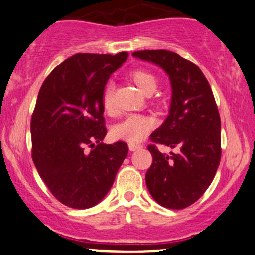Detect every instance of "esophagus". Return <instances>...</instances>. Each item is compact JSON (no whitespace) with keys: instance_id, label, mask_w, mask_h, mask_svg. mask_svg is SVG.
<instances>
[{"instance_id":"1","label":"esophagus","mask_w":255,"mask_h":255,"mask_svg":"<svg viewBox=\"0 0 255 255\" xmlns=\"http://www.w3.org/2000/svg\"><path fill=\"white\" fill-rule=\"evenodd\" d=\"M128 147H129V151L134 152V151L139 150V148H141L142 146L140 144H128Z\"/></svg>"}]
</instances>
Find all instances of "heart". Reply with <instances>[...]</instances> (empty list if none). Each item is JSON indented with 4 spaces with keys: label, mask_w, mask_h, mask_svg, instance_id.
I'll list each match as a JSON object with an SVG mask.
<instances>
[{
    "label": "heart",
    "mask_w": 255,
    "mask_h": 255,
    "mask_svg": "<svg viewBox=\"0 0 255 255\" xmlns=\"http://www.w3.org/2000/svg\"><path fill=\"white\" fill-rule=\"evenodd\" d=\"M129 80L137 87V90L146 96H150L157 90L158 84H159V78L154 74L153 72L148 71L146 68H136L133 69L128 75ZM153 103L157 107H162L163 99H154ZM102 104L105 111L113 113L115 109V103H114V91L113 87L108 86L104 90L103 97H102ZM156 122L153 119L148 118L145 115H129L127 116L124 121H121L115 127L113 128V136L118 140H124L130 144H136L141 141L147 133L153 129Z\"/></svg>",
    "instance_id": "heart-1"
}]
</instances>
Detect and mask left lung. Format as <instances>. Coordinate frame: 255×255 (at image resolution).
<instances>
[{
  "mask_svg": "<svg viewBox=\"0 0 255 255\" xmlns=\"http://www.w3.org/2000/svg\"><path fill=\"white\" fill-rule=\"evenodd\" d=\"M133 56L162 67L172 87L170 114L150 136L146 186L162 206L186 209L209 188L221 162V118L211 86L197 64L176 52L140 50ZM157 144L178 152L165 156Z\"/></svg>",
  "mask_w": 255,
  "mask_h": 255,
  "instance_id": "1",
  "label": "left lung"
}]
</instances>
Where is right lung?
Returning a JSON list of instances; mask_svg holds the SVG:
<instances>
[{
    "label": "right lung",
    "mask_w": 255,
    "mask_h": 255,
    "mask_svg": "<svg viewBox=\"0 0 255 255\" xmlns=\"http://www.w3.org/2000/svg\"><path fill=\"white\" fill-rule=\"evenodd\" d=\"M116 55L75 54L52 69L31 118L32 160L51 194L72 209H89L113 186L128 145L103 144L102 97L110 75L127 60Z\"/></svg>",
    "instance_id": "1"
}]
</instances>
